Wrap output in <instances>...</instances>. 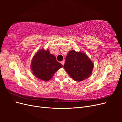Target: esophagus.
<instances>
[{"label": "esophagus", "instance_id": "1", "mask_svg": "<svg viewBox=\"0 0 122 122\" xmlns=\"http://www.w3.org/2000/svg\"><path fill=\"white\" fill-rule=\"evenodd\" d=\"M61 63L62 64V66H64V61H61Z\"/></svg>", "mask_w": 122, "mask_h": 122}]
</instances>
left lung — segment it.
I'll return each instance as SVG.
<instances>
[{"label":"left lung","instance_id":"left-lung-1","mask_svg":"<svg viewBox=\"0 0 122 122\" xmlns=\"http://www.w3.org/2000/svg\"><path fill=\"white\" fill-rule=\"evenodd\" d=\"M64 67L69 75L76 81H81L90 76L94 64L84 53L72 50L66 57Z\"/></svg>","mask_w":122,"mask_h":122}]
</instances>
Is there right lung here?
<instances>
[{"label": "right lung", "instance_id": "1", "mask_svg": "<svg viewBox=\"0 0 122 122\" xmlns=\"http://www.w3.org/2000/svg\"><path fill=\"white\" fill-rule=\"evenodd\" d=\"M62 67L54 55L50 53L49 50H39L32 58L31 69L36 77L47 81L53 76L54 73Z\"/></svg>", "mask_w": 122, "mask_h": 122}]
</instances>
